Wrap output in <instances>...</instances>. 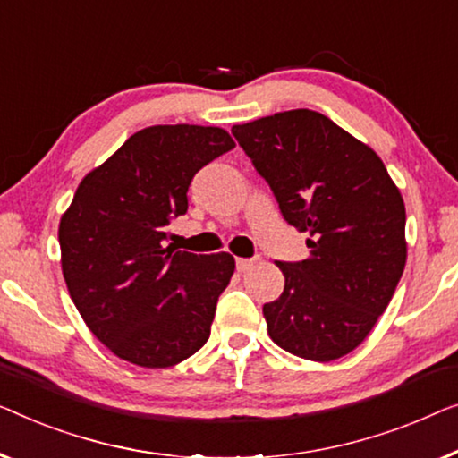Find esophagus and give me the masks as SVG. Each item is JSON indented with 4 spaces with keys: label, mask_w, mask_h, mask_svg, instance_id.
Returning <instances> with one entry per match:
<instances>
[{
    "label": "esophagus",
    "mask_w": 458,
    "mask_h": 458,
    "mask_svg": "<svg viewBox=\"0 0 458 458\" xmlns=\"http://www.w3.org/2000/svg\"><path fill=\"white\" fill-rule=\"evenodd\" d=\"M257 259H236V269L238 272H247L249 267L255 266Z\"/></svg>",
    "instance_id": "34e87169"
}]
</instances>
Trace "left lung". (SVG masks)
Returning a JSON list of instances; mask_svg holds the SVG:
<instances>
[{"instance_id":"8db88e82","label":"left lung","mask_w":458,"mask_h":458,"mask_svg":"<svg viewBox=\"0 0 458 458\" xmlns=\"http://www.w3.org/2000/svg\"><path fill=\"white\" fill-rule=\"evenodd\" d=\"M232 134L311 249L309 259L278 261L284 291L263 305L269 338L309 360L349 355L403 276L401 192L376 151L319 112L266 115Z\"/></svg>"}]
</instances>
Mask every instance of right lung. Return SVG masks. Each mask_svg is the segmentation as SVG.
<instances>
[{"label":"right lung","instance_id":"add662e5","mask_svg":"<svg viewBox=\"0 0 458 458\" xmlns=\"http://www.w3.org/2000/svg\"><path fill=\"white\" fill-rule=\"evenodd\" d=\"M234 149L214 126H149L87 174L60 222L62 272L95 336L128 363L162 369L208 343L234 274L228 253L165 247L191 180Z\"/></svg>","mask_w":458,"mask_h":458}]
</instances>
